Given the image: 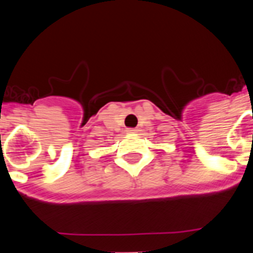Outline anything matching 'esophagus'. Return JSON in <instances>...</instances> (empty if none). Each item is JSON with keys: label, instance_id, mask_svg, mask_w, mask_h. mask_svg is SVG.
Wrapping results in <instances>:
<instances>
[{"label": "esophagus", "instance_id": "34e87169", "mask_svg": "<svg viewBox=\"0 0 253 253\" xmlns=\"http://www.w3.org/2000/svg\"><path fill=\"white\" fill-rule=\"evenodd\" d=\"M137 128H127V133H137Z\"/></svg>", "mask_w": 253, "mask_h": 253}]
</instances>
